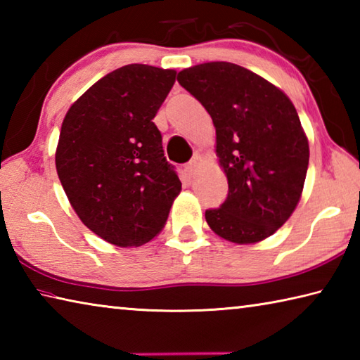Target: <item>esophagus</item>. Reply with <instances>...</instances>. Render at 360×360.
I'll list each match as a JSON object with an SVG mask.
<instances>
[{
	"instance_id": "34e87169",
	"label": "esophagus",
	"mask_w": 360,
	"mask_h": 360,
	"mask_svg": "<svg viewBox=\"0 0 360 360\" xmlns=\"http://www.w3.org/2000/svg\"><path fill=\"white\" fill-rule=\"evenodd\" d=\"M197 167H198L197 160H191V162H188L187 165L184 167V172H186V174L188 176V178H192V176L195 174V172H197Z\"/></svg>"
}]
</instances>
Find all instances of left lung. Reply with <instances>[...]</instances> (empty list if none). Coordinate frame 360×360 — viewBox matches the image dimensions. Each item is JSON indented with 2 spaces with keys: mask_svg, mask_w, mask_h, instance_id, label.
<instances>
[{
  "mask_svg": "<svg viewBox=\"0 0 360 360\" xmlns=\"http://www.w3.org/2000/svg\"><path fill=\"white\" fill-rule=\"evenodd\" d=\"M178 82L211 115L229 179L227 198L206 210V222L238 245L273 235L300 200L309 160L292 101L264 77L227 62L182 70Z\"/></svg>",
  "mask_w": 360,
  "mask_h": 360,
  "instance_id": "1",
  "label": "left lung"
}]
</instances>
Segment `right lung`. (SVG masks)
I'll use <instances>...</instances> for the list:
<instances>
[{
  "instance_id": "obj_1",
  "label": "right lung",
  "mask_w": 360,
  "mask_h": 360,
  "mask_svg": "<svg viewBox=\"0 0 360 360\" xmlns=\"http://www.w3.org/2000/svg\"><path fill=\"white\" fill-rule=\"evenodd\" d=\"M174 79V70L122 66L65 115L56 154L60 182L84 225L111 245L150 241L181 192L152 122Z\"/></svg>"
}]
</instances>
